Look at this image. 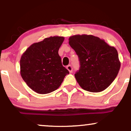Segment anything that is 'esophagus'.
I'll list each match as a JSON object with an SVG mask.
<instances>
[{
    "instance_id": "1",
    "label": "esophagus",
    "mask_w": 131,
    "mask_h": 131,
    "mask_svg": "<svg viewBox=\"0 0 131 131\" xmlns=\"http://www.w3.org/2000/svg\"><path fill=\"white\" fill-rule=\"evenodd\" d=\"M67 69L69 71L70 73H71L72 72V70H73V68H72V66H71V65H69L67 66Z\"/></svg>"
}]
</instances>
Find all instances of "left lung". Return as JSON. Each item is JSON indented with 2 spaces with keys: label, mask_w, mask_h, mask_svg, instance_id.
I'll use <instances>...</instances> for the list:
<instances>
[{
  "label": "left lung",
  "mask_w": 131,
  "mask_h": 131,
  "mask_svg": "<svg viewBox=\"0 0 131 131\" xmlns=\"http://www.w3.org/2000/svg\"><path fill=\"white\" fill-rule=\"evenodd\" d=\"M69 40L79 58L80 68L74 76L80 86L91 92L105 90L121 68L116 48L104 39L90 35H74Z\"/></svg>",
  "instance_id": "1"
}]
</instances>
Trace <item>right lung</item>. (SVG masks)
Wrapping results in <instances>:
<instances>
[{"label": "right lung", "instance_id": "add662e5", "mask_svg": "<svg viewBox=\"0 0 131 131\" xmlns=\"http://www.w3.org/2000/svg\"><path fill=\"white\" fill-rule=\"evenodd\" d=\"M62 36H51L34 43L23 53L20 74L28 87L37 94L57 90L69 71L63 67L58 51Z\"/></svg>", "mask_w": 131, "mask_h": 131}]
</instances>
